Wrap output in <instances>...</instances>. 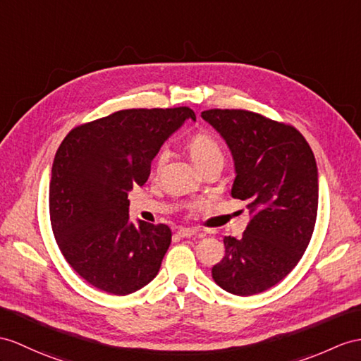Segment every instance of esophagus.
<instances>
[{
  "instance_id": "34e87169",
  "label": "esophagus",
  "mask_w": 361,
  "mask_h": 361,
  "mask_svg": "<svg viewBox=\"0 0 361 361\" xmlns=\"http://www.w3.org/2000/svg\"><path fill=\"white\" fill-rule=\"evenodd\" d=\"M197 231L192 230V228H179V230H178L179 237H191V235H195Z\"/></svg>"
}]
</instances>
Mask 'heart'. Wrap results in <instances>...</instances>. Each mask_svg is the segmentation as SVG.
I'll list each match as a JSON object with an SVG mask.
<instances>
[{"label": "heart", "instance_id": "obj_1", "mask_svg": "<svg viewBox=\"0 0 361 361\" xmlns=\"http://www.w3.org/2000/svg\"><path fill=\"white\" fill-rule=\"evenodd\" d=\"M188 148L192 159H195L200 170L213 162H224L222 148L219 145L216 137L208 133V131H199V133L192 135L188 142ZM166 157H169V152H166V148H162L156 156L157 169L166 161Z\"/></svg>", "mask_w": 361, "mask_h": 361}]
</instances>
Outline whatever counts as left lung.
<instances>
[{
    "label": "left lung",
    "instance_id": "1",
    "mask_svg": "<svg viewBox=\"0 0 361 361\" xmlns=\"http://www.w3.org/2000/svg\"><path fill=\"white\" fill-rule=\"evenodd\" d=\"M230 147L234 199L247 202L251 221L242 239L226 235L214 282L234 295L277 285L302 259L319 207L317 164L295 127L239 109L202 111Z\"/></svg>",
    "mask_w": 361,
    "mask_h": 361
}]
</instances>
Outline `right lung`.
<instances>
[{"label": "right lung", "mask_w": 361, "mask_h": 361, "mask_svg": "<svg viewBox=\"0 0 361 361\" xmlns=\"http://www.w3.org/2000/svg\"><path fill=\"white\" fill-rule=\"evenodd\" d=\"M188 107L130 109L75 127L61 142L49 187L50 224L63 256L87 283L127 295L150 283L171 243L166 225L130 222L128 191Z\"/></svg>", "instance_id": "add662e5"}]
</instances>
